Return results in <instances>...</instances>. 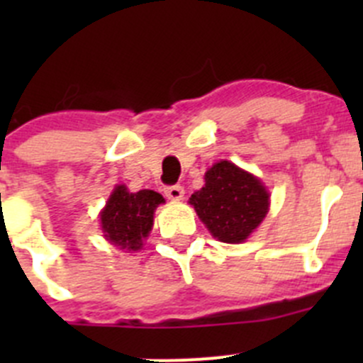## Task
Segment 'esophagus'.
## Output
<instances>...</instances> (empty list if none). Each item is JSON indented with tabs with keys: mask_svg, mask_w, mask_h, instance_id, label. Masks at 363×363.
I'll use <instances>...</instances> for the list:
<instances>
[{
	"mask_svg": "<svg viewBox=\"0 0 363 363\" xmlns=\"http://www.w3.org/2000/svg\"><path fill=\"white\" fill-rule=\"evenodd\" d=\"M164 195L170 200H182V196H184V188L179 184L168 186V188H164Z\"/></svg>",
	"mask_w": 363,
	"mask_h": 363,
	"instance_id": "obj_1",
	"label": "esophagus"
}]
</instances>
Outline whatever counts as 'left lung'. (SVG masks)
I'll return each instance as SVG.
<instances>
[{"label":"left lung","mask_w":363,"mask_h":363,"mask_svg":"<svg viewBox=\"0 0 363 363\" xmlns=\"http://www.w3.org/2000/svg\"><path fill=\"white\" fill-rule=\"evenodd\" d=\"M189 203L214 239L240 244L267 216L270 195L258 177L223 160L205 172V186Z\"/></svg>","instance_id":"8db88e82"}]
</instances>
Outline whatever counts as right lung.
I'll return each instance as SVG.
<instances>
[{"instance_id": "1", "label": "right lung", "mask_w": 363, "mask_h": 363, "mask_svg": "<svg viewBox=\"0 0 363 363\" xmlns=\"http://www.w3.org/2000/svg\"><path fill=\"white\" fill-rule=\"evenodd\" d=\"M160 203H164V199L152 189L130 193L124 184L116 186L100 212L105 239L121 250H142L144 239L152 230L155 211Z\"/></svg>"}]
</instances>
